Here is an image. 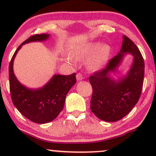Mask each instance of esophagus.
<instances>
[{"instance_id": "1", "label": "esophagus", "mask_w": 156, "mask_h": 156, "mask_svg": "<svg viewBox=\"0 0 156 156\" xmlns=\"http://www.w3.org/2000/svg\"><path fill=\"white\" fill-rule=\"evenodd\" d=\"M76 78H77V80H83V75L81 74V73H77V75H76Z\"/></svg>"}]
</instances>
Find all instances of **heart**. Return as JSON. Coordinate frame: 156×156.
<instances>
[{
    "label": "heart",
    "instance_id": "obj_1",
    "mask_svg": "<svg viewBox=\"0 0 156 156\" xmlns=\"http://www.w3.org/2000/svg\"><path fill=\"white\" fill-rule=\"evenodd\" d=\"M95 52L89 61V66L90 69L98 70L104 67L111 53V48L108 44H102L98 42H88L80 46L75 52L77 58H88Z\"/></svg>",
    "mask_w": 156,
    "mask_h": 156
}]
</instances>
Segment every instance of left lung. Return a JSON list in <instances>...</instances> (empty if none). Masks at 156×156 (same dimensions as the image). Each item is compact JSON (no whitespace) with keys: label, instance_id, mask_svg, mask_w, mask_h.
<instances>
[{"label":"left lung","instance_id":"left-lung-1","mask_svg":"<svg viewBox=\"0 0 156 156\" xmlns=\"http://www.w3.org/2000/svg\"><path fill=\"white\" fill-rule=\"evenodd\" d=\"M127 53L133 55L134 62L128 74L118 82L110 78ZM144 74V62L141 52L133 41L123 36L120 52L108 62L105 69L94 73L89 78L92 87L91 111L106 122L121 119L135 106L140 98Z\"/></svg>","mask_w":156,"mask_h":156}]
</instances>
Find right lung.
Masks as SVG:
<instances>
[{"label":"right lung","instance_id":"obj_1","mask_svg":"<svg viewBox=\"0 0 156 156\" xmlns=\"http://www.w3.org/2000/svg\"><path fill=\"white\" fill-rule=\"evenodd\" d=\"M49 34H35L27 39L16 50L11 59L9 75L11 98L13 104L24 117L34 122L43 124L58 117L64 108L66 95L76 83V73L69 76L54 75L43 87L28 89L17 80L13 71V62L16 54L24 44L41 42L48 39Z\"/></svg>","mask_w":156,"mask_h":156}]
</instances>
